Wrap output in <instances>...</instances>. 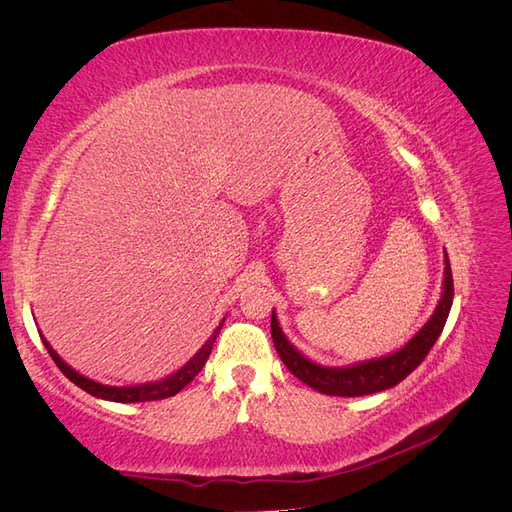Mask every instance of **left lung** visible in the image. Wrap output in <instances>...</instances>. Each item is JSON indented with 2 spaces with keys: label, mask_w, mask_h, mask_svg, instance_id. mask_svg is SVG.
I'll list each match as a JSON object with an SVG mask.
<instances>
[{
  "label": "left lung",
  "mask_w": 512,
  "mask_h": 512,
  "mask_svg": "<svg viewBox=\"0 0 512 512\" xmlns=\"http://www.w3.org/2000/svg\"><path fill=\"white\" fill-rule=\"evenodd\" d=\"M451 305H453V273H451V262H448V254L444 252V280H442L440 301L436 309H433L431 318L414 333L410 342L395 352L376 356V359L344 365V367L320 365L312 359H307L299 348H294L290 344V339L280 327L275 309L271 314V337H273L277 354H280V359L290 369V374L297 376L307 386H312L314 391L324 395H337V397H361V395H371V393L391 389V386L399 384L423 363L427 352L433 348V344L438 342V337L446 324L448 312H451Z\"/></svg>",
  "instance_id": "left-lung-1"
}]
</instances>
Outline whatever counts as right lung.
<instances>
[{
    "instance_id": "add662e5",
    "label": "right lung",
    "mask_w": 512,
    "mask_h": 512,
    "mask_svg": "<svg viewBox=\"0 0 512 512\" xmlns=\"http://www.w3.org/2000/svg\"><path fill=\"white\" fill-rule=\"evenodd\" d=\"M222 324H224V320L220 322V327L215 329L213 335L203 344V348H200L183 367H179L175 374H170V376H166L162 380H156V382H145V384H134V386H108V384L96 382V380H91V378L79 374V371L72 369L64 359H61V356L53 350V346L46 342L44 335H40V337H42L44 348L49 350V354L53 356V361L57 363V367L64 371V376L68 380H72L76 386H79V389L87 391L89 395H94L98 399L119 401V404H136V401H158V399L173 397L183 389V386H188L198 376V371L205 367L215 337H218V333L222 329Z\"/></svg>"
}]
</instances>
